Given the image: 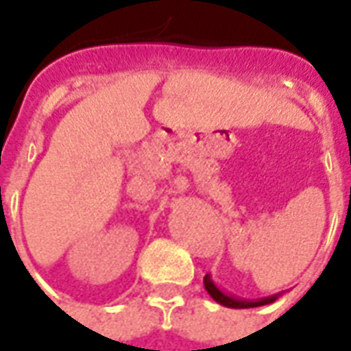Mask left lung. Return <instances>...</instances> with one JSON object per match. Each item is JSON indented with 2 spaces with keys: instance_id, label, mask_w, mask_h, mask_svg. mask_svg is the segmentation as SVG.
<instances>
[{
  "instance_id": "left-lung-1",
  "label": "left lung",
  "mask_w": 351,
  "mask_h": 351,
  "mask_svg": "<svg viewBox=\"0 0 351 351\" xmlns=\"http://www.w3.org/2000/svg\"><path fill=\"white\" fill-rule=\"evenodd\" d=\"M203 284H205V289L208 291V295L213 297L214 301L220 302L221 306H228V308H256V306L271 304V302H274L278 299L280 295L284 293V291H282V293L269 295V297H261V299H243V297H237V295L226 293L221 287L216 286V282H214L210 274H205Z\"/></svg>"
}]
</instances>
